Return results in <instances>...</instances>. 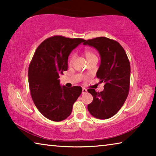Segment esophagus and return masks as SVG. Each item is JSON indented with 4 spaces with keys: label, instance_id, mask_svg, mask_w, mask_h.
<instances>
[{
    "label": "esophagus",
    "instance_id": "obj_1",
    "mask_svg": "<svg viewBox=\"0 0 156 156\" xmlns=\"http://www.w3.org/2000/svg\"><path fill=\"white\" fill-rule=\"evenodd\" d=\"M87 90L85 88H83V90H82V94H85V93H87Z\"/></svg>",
    "mask_w": 156,
    "mask_h": 156
}]
</instances>
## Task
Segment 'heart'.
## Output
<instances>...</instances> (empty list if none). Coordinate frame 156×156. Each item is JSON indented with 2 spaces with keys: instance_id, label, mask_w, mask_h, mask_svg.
<instances>
[{
  "instance_id": "heart-1",
  "label": "heart",
  "mask_w": 156,
  "mask_h": 156,
  "mask_svg": "<svg viewBox=\"0 0 156 156\" xmlns=\"http://www.w3.org/2000/svg\"><path fill=\"white\" fill-rule=\"evenodd\" d=\"M84 56H85L87 60L92 58H94V57H96V56L95 55L94 53L92 51H91V50H89V49L84 50ZM73 59H74V55L73 54V55H72V56H71L70 58H69V64H72V63L73 61Z\"/></svg>"
}]
</instances>
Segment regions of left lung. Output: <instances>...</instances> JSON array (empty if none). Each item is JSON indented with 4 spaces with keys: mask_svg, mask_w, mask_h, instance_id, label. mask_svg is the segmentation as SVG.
Here are the masks:
<instances>
[{
    "mask_svg": "<svg viewBox=\"0 0 156 156\" xmlns=\"http://www.w3.org/2000/svg\"><path fill=\"white\" fill-rule=\"evenodd\" d=\"M83 44L93 47L98 51L101 61L96 76L101 83H105L104 90L101 92L87 89L94 98L87 109L91 115L98 119H108L120 109L127 98L130 63L125 49L115 41L98 37L85 41Z\"/></svg>",
    "mask_w": 156,
    "mask_h": 156,
    "instance_id": "8db88e82",
    "label": "left lung"
}]
</instances>
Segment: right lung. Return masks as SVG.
<instances>
[{
  "instance_id": "obj_1",
  "label": "right lung",
  "mask_w": 156,
  "mask_h": 156,
  "mask_svg": "<svg viewBox=\"0 0 156 156\" xmlns=\"http://www.w3.org/2000/svg\"><path fill=\"white\" fill-rule=\"evenodd\" d=\"M84 41L54 36L44 40L34 53L28 70L29 86L36 107L47 119L65 120L82 93L81 87L61 86L58 78L67 70L70 53Z\"/></svg>"
}]
</instances>
